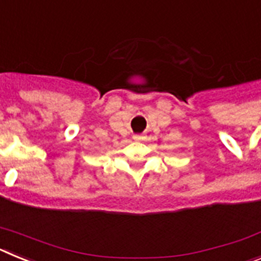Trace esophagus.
Wrapping results in <instances>:
<instances>
[{"mask_svg": "<svg viewBox=\"0 0 261 261\" xmlns=\"http://www.w3.org/2000/svg\"><path fill=\"white\" fill-rule=\"evenodd\" d=\"M135 138H140V137H138V136H136V137Z\"/></svg>", "mask_w": 261, "mask_h": 261, "instance_id": "esophagus-1", "label": "esophagus"}]
</instances>
